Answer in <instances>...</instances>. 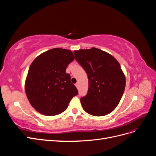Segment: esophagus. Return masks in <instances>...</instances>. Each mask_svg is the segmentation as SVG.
I'll return each instance as SVG.
<instances>
[{
  "label": "esophagus",
  "mask_w": 156,
  "mask_h": 156,
  "mask_svg": "<svg viewBox=\"0 0 156 156\" xmlns=\"http://www.w3.org/2000/svg\"><path fill=\"white\" fill-rule=\"evenodd\" d=\"M75 87H77V88H79V84H78V83H76V84H75Z\"/></svg>",
  "instance_id": "1"
}]
</instances>
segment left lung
<instances>
[{"instance_id":"1","label":"left lung","mask_w":156,"mask_h":156,"mask_svg":"<svg viewBox=\"0 0 156 156\" xmlns=\"http://www.w3.org/2000/svg\"><path fill=\"white\" fill-rule=\"evenodd\" d=\"M73 53L88 79L87 95L81 98L84 111L96 116L109 114L119 105L126 86L119 62L110 54L95 48Z\"/></svg>"}]
</instances>
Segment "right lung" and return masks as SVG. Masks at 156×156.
<instances>
[{
    "label": "right lung",
    "instance_id": "add662e5",
    "mask_svg": "<svg viewBox=\"0 0 156 156\" xmlns=\"http://www.w3.org/2000/svg\"><path fill=\"white\" fill-rule=\"evenodd\" d=\"M75 57L69 50L55 48L33 61L28 72L25 91L32 106L41 114L55 116L66 109L78 94L66 69Z\"/></svg>",
    "mask_w": 156,
    "mask_h": 156
}]
</instances>
